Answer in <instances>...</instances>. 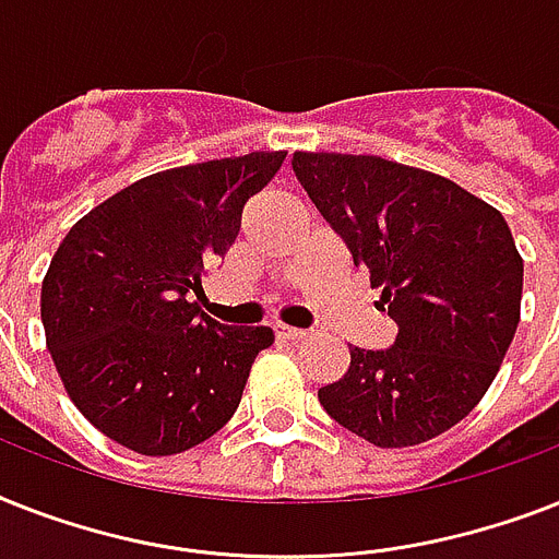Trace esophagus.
<instances>
[{
	"mask_svg": "<svg viewBox=\"0 0 559 559\" xmlns=\"http://www.w3.org/2000/svg\"><path fill=\"white\" fill-rule=\"evenodd\" d=\"M275 335H278L281 342H304V338H310V330H298V326L275 324Z\"/></svg>",
	"mask_w": 559,
	"mask_h": 559,
	"instance_id": "esophagus-1",
	"label": "esophagus"
}]
</instances>
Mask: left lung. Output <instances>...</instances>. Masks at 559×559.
<instances>
[{"label":"left lung","mask_w":559,"mask_h":559,"mask_svg":"<svg viewBox=\"0 0 559 559\" xmlns=\"http://www.w3.org/2000/svg\"><path fill=\"white\" fill-rule=\"evenodd\" d=\"M293 171L399 324L384 350L353 347L319 402L379 448L439 437L491 388L520 324L523 258L506 217L448 177L373 154L295 152Z\"/></svg>","instance_id":"left-lung-1"}]
</instances>
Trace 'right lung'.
I'll list each match as a JSON object with an SVG mask.
<instances>
[{
  "instance_id": "1",
  "label": "right lung",
  "mask_w": 559,
  "mask_h": 559,
  "mask_svg": "<svg viewBox=\"0 0 559 559\" xmlns=\"http://www.w3.org/2000/svg\"><path fill=\"white\" fill-rule=\"evenodd\" d=\"M284 152L148 175L91 209L43 281L57 373L85 419L143 456L201 444L238 411L270 326H226L189 298L240 233Z\"/></svg>"
}]
</instances>
